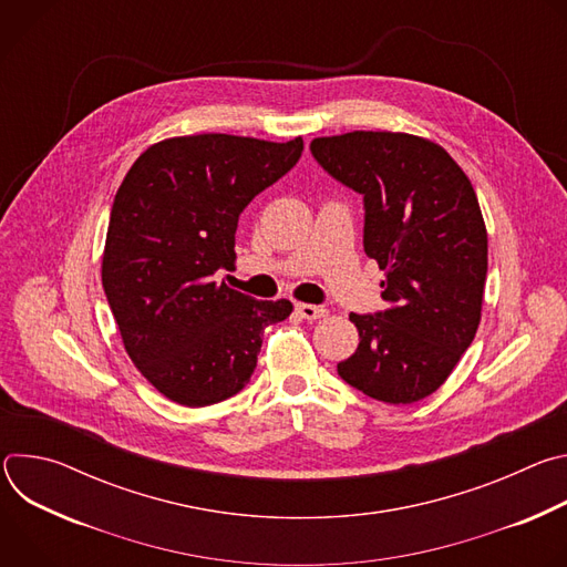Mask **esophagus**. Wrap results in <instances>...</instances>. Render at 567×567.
<instances>
[{"mask_svg": "<svg viewBox=\"0 0 567 567\" xmlns=\"http://www.w3.org/2000/svg\"><path fill=\"white\" fill-rule=\"evenodd\" d=\"M296 311H298L305 320H318V318H322V316H328V307H326V305L296 302Z\"/></svg>", "mask_w": 567, "mask_h": 567, "instance_id": "34e87169", "label": "esophagus"}]
</instances>
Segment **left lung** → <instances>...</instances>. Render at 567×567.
I'll list each match as a JSON object with an SVG mask.
<instances>
[{
    "label": "left lung",
    "instance_id": "left-lung-1",
    "mask_svg": "<svg viewBox=\"0 0 567 567\" xmlns=\"http://www.w3.org/2000/svg\"><path fill=\"white\" fill-rule=\"evenodd\" d=\"M320 168L363 195V249L385 274L377 313H350L357 352L341 379L385 403L433 394L471 346L487 280V228L468 177L437 143L348 132L309 145Z\"/></svg>",
    "mask_w": 567,
    "mask_h": 567
}]
</instances>
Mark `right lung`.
<instances>
[{
  "label": "right lung",
  "mask_w": 567,
  "mask_h": 567,
  "mask_svg": "<svg viewBox=\"0 0 567 567\" xmlns=\"http://www.w3.org/2000/svg\"><path fill=\"white\" fill-rule=\"evenodd\" d=\"M300 154V136H175L150 145L114 197L105 296L132 363L182 406H210L245 388L265 328L293 309L215 278L235 262L239 213Z\"/></svg>",
  "instance_id": "obj_1"
}]
</instances>
